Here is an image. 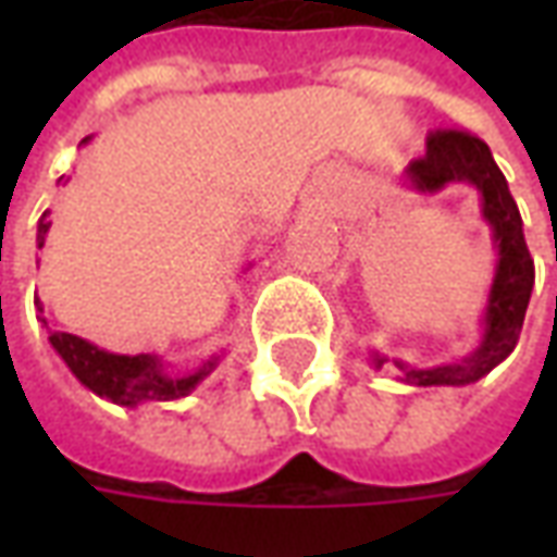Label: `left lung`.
Segmentation results:
<instances>
[{
	"label": "left lung",
	"mask_w": 557,
	"mask_h": 557,
	"mask_svg": "<svg viewBox=\"0 0 557 557\" xmlns=\"http://www.w3.org/2000/svg\"><path fill=\"white\" fill-rule=\"evenodd\" d=\"M406 175L423 194H435L444 184L468 182L483 196V218L492 223L498 244V268L486 304V334L480 349L466 361L435 370H406V382L414 385H471L490 373L516 349L525 322L528 298L534 286V259L528 253L522 218L507 190L490 146L462 127H435L426 137V151L409 163ZM382 367V358H375ZM403 367V363H399Z\"/></svg>",
	"instance_id": "left-lung-1"
}]
</instances>
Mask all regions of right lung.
Masks as SVG:
<instances>
[{
  "label": "right lung",
  "mask_w": 557,
  "mask_h": 557,
  "mask_svg": "<svg viewBox=\"0 0 557 557\" xmlns=\"http://www.w3.org/2000/svg\"><path fill=\"white\" fill-rule=\"evenodd\" d=\"M50 223H53L50 211H44L41 223H38V247H44ZM35 304H38V298H35ZM50 343L83 385L91 387L98 397L113 399L119 406H137L143 399H160V403L178 399L190 394L218 367V358H211V361L199 363L194 373L170 375L154 355H134V358L131 355H110V351L86 343L83 337L65 334V331H53Z\"/></svg>",
  "instance_id": "right-lung-1"
}]
</instances>
